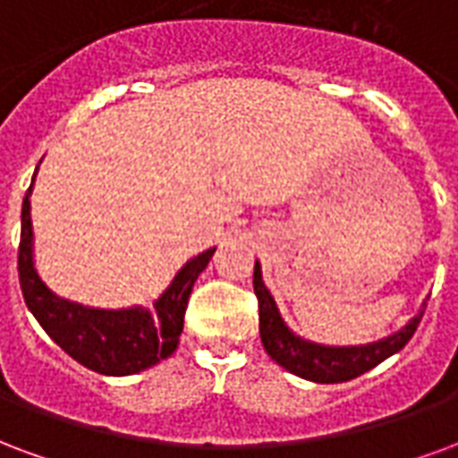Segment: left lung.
Listing matches in <instances>:
<instances>
[{
  "mask_svg": "<svg viewBox=\"0 0 458 458\" xmlns=\"http://www.w3.org/2000/svg\"><path fill=\"white\" fill-rule=\"evenodd\" d=\"M253 290H256V298H259V329H261L263 349L268 352L270 359L278 366L295 373L300 378L315 380V383H344V380H352L366 373V370L376 369L380 361H386L388 356L398 353L412 339L420 319L425 315V310H420L395 335L378 339L373 344L325 346V344L307 342L283 322L278 307H276V300L268 293V288L263 285L259 261H256V268H253Z\"/></svg>",
  "mask_w": 458,
  "mask_h": 458,
  "instance_id": "8db88e82",
  "label": "left lung"
}]
</instances>
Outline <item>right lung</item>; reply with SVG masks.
Here are the masks:
<instances>
[{"label": "right lung", "mask_w": 458, "mask_h": 458, "mask_svg": "<svg viewBox=\"0 0 458 458\" xmlns=\"http://www.w3.org/2000/svg\"><path fill=\"white\" fill-rule=\"evenodd\" d=\"M31 188L21 205L19 283L26 307L46 329V335L75 361L102 376H131L168 359L178 349L192 285L216 249H207L195 259H190L178 270L168 290L153 302V310H97L70 302L58 298L33 266V226L29 202Z\"/></svg>", "instance_id": "obj_1"}]
</instances>
